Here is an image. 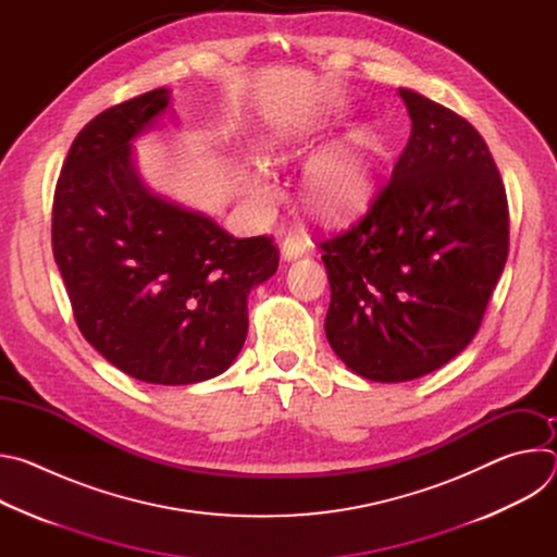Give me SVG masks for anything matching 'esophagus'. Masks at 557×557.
<instances>
[{
	"mask_svg": "<svg viewBox=\"0 0 557 557\" xmlns=\"http://www.w3.org/2000/svg\"><path fill=\"white\" fill-rule=\"evenodd\" d=\"M282 258L286 260V262H293V260H297V258H301L304 253H306V243L301 240V237H297V235H288L286 240L282 243Z\"/></svg>",
	"mask_w": 557,
	"mask_h": 557,
	"instance_id": "1",
	"label": "esophagus"
}]
</instances>
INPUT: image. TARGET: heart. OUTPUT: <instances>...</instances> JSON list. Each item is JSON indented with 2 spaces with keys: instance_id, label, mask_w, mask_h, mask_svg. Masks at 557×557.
<instances>
[{
  "instance_id": "obj_1",
  "label": "heart",
  "mask_w": 557,
  "mask_h": 557,
  "mask_svg": "<svg viewBox=\"0 0 557 557\" xmlns=\"http://www.w3.org/2000/svg\"><path fill=\"white\" fill-rule=\"evenodd\" d=\"M269 163L284 158V143L271 138L264 147ZM376 140L370 127L350 129L339 140L326 145L312 156L306 168V187L317 207L331 213H344L357 207L370 191L374 178ZM243 196L258 209H269L277 200L275 185L258 170H247L240 176Z\"/></svg>"
}]
</instances>
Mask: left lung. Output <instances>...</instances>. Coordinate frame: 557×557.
<instances>
[{"label": "left lung", "mask_w": 557, "mask_h": 557, "mask_svg": "<svg viewBox=\"0 0 557 557\" xmlns=\"http://www.w3.org/2000/svg\"><path fill=\"white\" fill-rule=\"evenodd\" d=\"M412 129L387 185L346 233L322 243L326 337L359 376L419 379L479 333L509 253L507 194L483 136L399 88Z\"/></svg>", "instance_id": "left-lung-1"}]
</instances>
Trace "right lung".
Segmentation results:
<instances>
[{
    "instance_id": "add662e5",
    "label": "right lung",
    "mask_w": 557,
    "mask_h": 557,
    "mask_svg": "<svg viewBox=\"0 0 557 557\" xmlns=\"http://www.w3.org/2000/svg\"><path fill=\"white\" fill-rule=\"evenodd\" d=\"M170 101L158 88L78 132L54 189L52 253L92 348L138 381L191 385L240 355L249 293L277 271L280 251L143 183L132 143Z\"/></svg>"
}]
</instances>
